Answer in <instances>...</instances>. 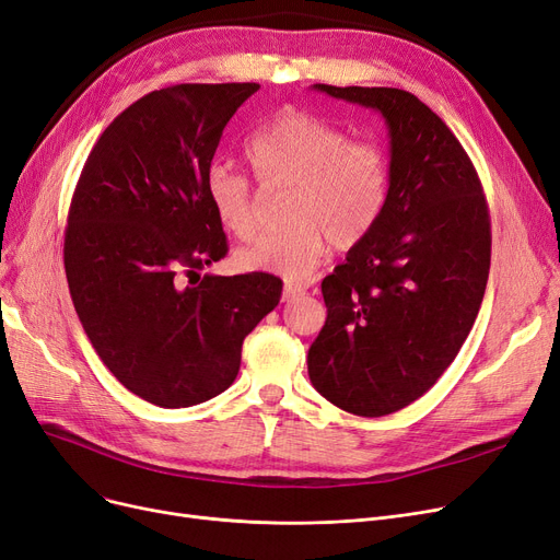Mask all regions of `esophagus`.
Masks as SVG:
<instances>
[{
  "label": "esophagus",
  "instance_id": "1",
  "mask_svg": "<svg viewBox=\"0 0 560 560\" xmlns=\"http://www.w3.org/2000/svg\"><path fill=\"white\" fill-rule=\"evenodd\" d=\"M304 293H306L304 285H300V283H285V285H283L281 300H283V302H295V300L302 298Z\"/></svg>",
  "mask_w": 560,
  "mask_h": 560
}]
</instances>
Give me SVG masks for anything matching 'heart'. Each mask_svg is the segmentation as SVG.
I'll return each instance as SVG.
<instances>
[{"label":"heart","mask_w":560,"mask_h":560,"mask_svg":"<svg viewBox=\"0 0 560 560\" xmlns=\"http://www.w3.org/2000/svg\"><path fill=\"white\" fill-rule=\"evenodd\" d=\"M246 161L265 194L285 191V228L240 248L244 272L302 281L316 272L332 242L339 252L362 244L381 223L392 191V159L376 140H348L332 121L283 108L246 140ZM205 194L223 231L252 240L258 231L254 184L228 165H212Z\"/></svg>","instance_id":"b5f03b06"}]
</instances>
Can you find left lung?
Here are the masks:
<instances>
[{
  "label": "left lung",
  "instance_id": "obj_1",
  "mask_svg": "<svg viewBox=\"0 0 560 560\" xmlns=\"http://www.w3.org/2000/svg\"><path fill=\"white\" fill-rule=\"evenodd\" d=\"M383 113L392 144L387 210L320 283L327 320L308 378L337 408L383 418L420 399L478 318L491 219L478 171L447 124L397 88L314 85Z\"/></svg>",
  "mask_w": 560,
  "mask_h": 560
}]
</instances>
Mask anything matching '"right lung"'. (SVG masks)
<instances>
[{
    "mask_svg": "<svg viewBox=\"0 0 560 560\" xmlns=\"http://www.w3.org/2000/svg\"><path fill=\"white\" fill-rule=\"evenodd\" d=\"M258 88L186 82L144 94L101 133L71 198L65 269L78 318L110 374L161 408L231 387L244 337L281 300L283 281L267 272L183 283L228 254L205 177L225 124Z\"/></svg>",
    "mask_w": 560,
    "mask_h": 560,
    "instance_id": "1",
    "label": "right lung"
}]
</instances>
